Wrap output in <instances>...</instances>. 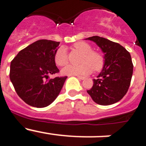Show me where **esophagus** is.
<instances>
[{"mask_svg": "<svg viewBox=\"0 0 146 146\" xmlns=\"http://www.w3.org/2000/svg\"><path fill=\"white\" fill-rule=\"evenodd\" d=\"M77 78H78V79H80V80H84V79H86V77H82V76H77Z\"/></svg>", "mask_w": 146, "mask_h": 146, "instance_id": "34e87169", "label": "esophagus"}]
</instances>
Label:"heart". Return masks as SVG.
<instances>
[{
	"label": "heart",
	"instance_id": "heart-1",
	"mask_svg": "<svg viewBox=\"0 0 146 146\" xmlns=\"http://www.w3.org/2000/svg\"><path fill=\"white\" fill-rule=\"evenodd\" d=\"M75 50L82 53L80 59L82 64L79 66H69L63 69V74L67 75H87L94 71L102 69L104 64V57L102 53L93 50L90 44L85 42H78L73 45ZM56 65L63 67L69 64V57L66 50L64 47L58 48L54 56Z\"/></svg>",
	"mask_w": 146,
	"mask_h": 146
}]
</instances>
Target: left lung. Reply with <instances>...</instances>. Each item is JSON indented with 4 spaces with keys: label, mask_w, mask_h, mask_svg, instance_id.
Returning a JSON list of instances; mask_svg holds the SVG:
<instances>
[{
    "label": "left lung",
    "mask_w": 146,
    "mask_h": 146,
    "mask_svg": "<svg viewBox=\"0 0 146 146\" xmlns=\"http://www.w3.org/2000/svg\"><path fill=\"white\" fill-rule=\"evenodd\" d=\"M87 39L96 42L104 52L102 71L88 94L96 103L110 105L126 95L131 83L133 64L129 52L121 44L103 37L94 36Z\"/></svg>",
    "instance_id": "8db88e82"
}]
</instances>
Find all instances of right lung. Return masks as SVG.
<instances>
[{
    "label": "right lung",
    "instance_id": "add662e5",
    "mask_svg": "<svg viewBox=\"0 0 146 146\" xmlns=\"http://www.w3.org/2000/svg\"><path fill=\"white\" fill-rule=\"evenodd\" d=\"M59 44L51 40H38L20 50L11 60L10 80L18 96L31 106L50 105L66 80V76L49 77L59 72L54 60Z\"/></svg>",
    "mask_w": 146,
    "mask_h": 146
}]
</instances>
